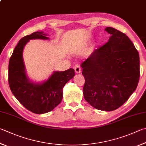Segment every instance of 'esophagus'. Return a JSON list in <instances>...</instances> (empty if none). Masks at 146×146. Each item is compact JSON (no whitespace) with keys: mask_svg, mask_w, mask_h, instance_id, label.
<instances>
[{"mask_svg":"<svg viewBox=\"0 0 146 146\" xmlns=\"http://www.w3.org/2000/svg\"><path fill=\"white\" fill-rule=\"evenodd\" d=\"M74 70H75V73H81V68H80V65H78V64L75 65V67H74Z\"/></svg>","mask_w":146,"mask_h":146,"instance_id":"1","label":"esophagus"}]
</instances>
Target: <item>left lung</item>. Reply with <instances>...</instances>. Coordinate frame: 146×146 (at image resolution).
<instances>
[{
  "label": "left lung",
  "mask_w": 146,
  "mask_h": 146,
  "mask_svg": "<svg viewBox=\"0 0 146 146\" xmlns=\"http://www.w3.org/2000/svg\"><path fill=\"white\" fill-rule=\"evenodd\" d=\"M108 41L82 63L84 98L96 109L112 111L135 91L140 78L139 54L125 34L112 27Z\"/></svg>",
  "instance_id": "left-lung-1"
}]
</instances>
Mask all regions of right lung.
<instances>
[{
	"instance_id": "right-lung-1",
	"label": "right lung",
	"mask_w": 146,
	"mask_h": 146,
	"mask_svg": "<svg viewBox=\"0 0 146 146\" xmlns=\"http://www.w3.org/2000/svg\"><path fill=\"white\" fill-rule=\"evenodd\" d=\"M32 39L48 38L41 32H34L20 39L10 57L8 67V82L11 91L21 104L34 113L48 112L61 102L62 88L75 76L74 69L55 71L41 84L29 80L25 75L22 59L24 46Z\"/></svg>"
}]
</instances>
